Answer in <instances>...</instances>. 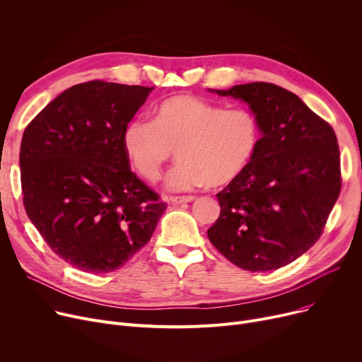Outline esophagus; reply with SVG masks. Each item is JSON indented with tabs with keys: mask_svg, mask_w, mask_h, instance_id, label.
I'll return each instance as SVG.
<instances>
[{
	"mask_svg": "<svg viewBox=\"0 0 362 362\" xmlns=\"http://www.w3.org/2000/svg\"><path fill=\"white\" fill-rule=\"evenodd\" d=\"M195 199H197V198L192 197V195H189V197H170V198H168V202L177 205V204H185V202H192V201H195Z\"/></svg>",
	"mask_w": 362,
	"mask_h": 362,
	"instance_id": "1",
	"label": "esophagus"
}]
</instances>
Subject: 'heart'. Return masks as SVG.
I'll return each instance as SVG.
<instances>
[{"mask_svg": "<svg viewBox=\"0 0 362 362\" xmlns=\"http://www.w3.org/2000/svg\"><path fill=\"white\" fill-rule=\"evenodd\" d=\"M259 127L254 112L224 110L194 95H176L160 103L151 120L133 119L123 130V149L138 173L157 182L164 165L180 161L167 176L175 192L233 182L251 161Z\"/></svg>", "mask_w": 362, "mask_h": 362, "instance_id": "1", "label": "heart"}]
</instances>
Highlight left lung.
Listing matches in <instances>:
<instances>
[{
    "label": "left lung",
    "mask_w": 362,
    "mask_h": 362,
    "mask_svg": "<svg viewBox=\"0 0 362 362\" xmlns=\"http://www.w3.org/2000/svg\"><path fill=\"white\" fill-rule=\"evenodd\" d=\"M248 104L261 138L242 173L221 192L208 239L238 267L270 272L320 239L340 194V154L332 126L298 95L254 82L210 89Z\"/></svg>",
    "instance_id": "obj_1"
}]
</instances>
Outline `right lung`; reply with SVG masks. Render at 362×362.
<instances>
[{
	"mask_svg": "<svg viewBox=\"0 0 362 362\" xmlns=\"http://www.w3.org/2000/svg\"><path fill=\"white\" fill-rule=\"evenodd\" d=\"M152 89L74 85L25 129L18 161L28 217L49 248L82 272L122 267L149 242L167 208L132 173L122 141Z\"/></svg>",
	"mask_w": 362,
	"mask_h": 362,
	"instance_id": "1",
	"label": "right lung"
}]
</instances>
